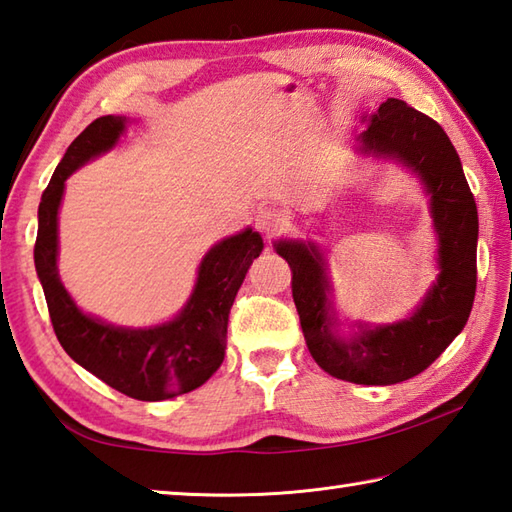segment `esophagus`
I'll list each match as a JSON object with an SVG mask.
<instances>
[{
	"label": "esophagus",
	"instance_id": "1",
	"mask_svg": "<svg viewBox=\"0 0 512 512\" xmlns=\"http://www.w3.org/2000/svg\"><path fill=\"white\" fill-rule=\"evenodd\" d=\"M255 226H257L262 233L273 235V233L284 231L286 220H284V215H281L279 211L270 209V206H264V209H259V211L255 213Z\"/></svg>",
	"mask_w": 512,
	"mask_h": 512
}]
</instances>
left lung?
<instances>
[{
    "label": "left lung",
    "instance_id": "8db88e82",
    "mask_svg": "<svg viewBox=\"0 0 512 512\" xmlns=\"http://www.w3.org/2000/svg\"><path fill=\"white\" fill-rule=\"evenodd\" d=\"M365 154L398 160L429 193L440 275L411 317L361 325L352 339L334 332L330 281L314 244L279 242L292 268V299L308 350L330 376L356 385H396L418 376L469 321L477 284V206L458 151L444 129L405 101L387 99L367 118Z\"/></svg>",
    "mask_w": 512,
    "mask_h": 512
}]
</instances>
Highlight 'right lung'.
Masks as SVG:
<instances>
[{
    "label": "right lung",
    "instance_id": "1",
    "mask_svg": "<svg viewBox=\"0 0 512 512\" xmlns=\"http://www.w3.org/2000/svg\"><path fill=\"white\" fill-rule=\"evenodd\" d=\"M125 121L123 116L96 118L65 151L41 195L35 268L54 334L72 361L129 398L156 402L198 389L222 365L228 312L264 242L253 228H246L215 244L202 259L187 306L156 328H116L76 308L57 268V215L65 180L112 149L125 132Z\"/></svg>",
    "mask_w": 512,
    "mask_h": 512
}]
</instances>
